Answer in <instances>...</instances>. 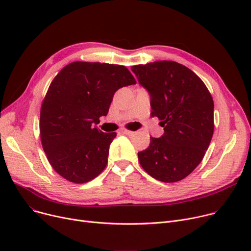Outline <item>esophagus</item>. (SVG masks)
<instances>
[{
    "mask_svg": "<svg viewBox=\"0 0 251 251\" xmlns=\"http://www.w3.org/2000/svg\"><path fill=\"white\" fill-rule=\"evenodd\" d=\"M122 133L125 134V135H127V136H133L135 134V132L133 131H129V129H126V128H124L122 129Z\"/></svg>",
    "mask_w": 251,
    "mask_h": 251,
    "instance_id": "34e87169",
    "label": "esophagus"
}]
</instances>
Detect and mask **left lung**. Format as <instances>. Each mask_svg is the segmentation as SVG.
Returning <instances> with one entry per match:
<instances>
[{"mask_svg": "<svg viewBox=\"0 0 251 251\" xmlns=\"http://www.w3.org/2000/svg\"><path fill=\"white\" fill-rule=\"evenodd\" d=\"M139 83L150 94L151 116L164 127L138 152L141 167L162 182H177L202 162L214 131V103L196 73L173 61L133 66Z\"/></svg>", "mask_w": 251, "mask_h": 251, "instance_id": "left-lung-1", "label": "left lung"}]
</instances>
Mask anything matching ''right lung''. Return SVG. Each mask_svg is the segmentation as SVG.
I'll return each mask as SVG.
<instances>
[{"mask_svg":"<svg viewBox=\"0 0 251 251\" xmlns=\"http://www.w3.org/2000/svg\"><path fill=\"white\" fill-rule=\"evenodd\" d=\"M131 84L127 68L105 63L73 62L54 77L40 111V138L57 174L80 184L103 172L116 133L94 125L107 115L117 89Z\"/></svg>","mask_w":251,"mask_h":251,"instance_id":"add662e5","label":"right lung"}]
</instances>
